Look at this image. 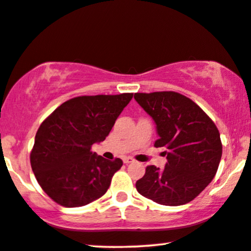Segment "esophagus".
Masks as SVG:
<instances>
[{"label":"esophagus","mask_w":251,"mask_h":251,"mask_svg":"<svg viewBox=\"0 0 251 251\" xmlns=\"http://www.w3.org/2000/svg\"><path fill=\"white\" fill-rule=\"evenodd\" d=\"M123 162L125 163V164H129V163H133V162H134V159H133L132 157H124V158H123Z\"/></svg>","instance_id":"obj_1"}]
</instances>
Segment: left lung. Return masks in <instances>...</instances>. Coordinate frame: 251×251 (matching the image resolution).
Listing matches in <instances>:
<instances>
[{
  "label": "left lung",
  "instance_id": "1",
  "mask_svg": "<svg viewBox=\"0 0 251 251\" xmlns=\"http://www.w3.org/2000/svg\"><path fill=\"white\" fill-rule=\"evenodd\" d=\"M134 99L155 120L168 163L159 170L148 165L135 183L145 198L163 205L193 201L212 181L223 145L212 119L195 102L176 92L135 93Z\"/></svg>",
  "mask_w": 251,
  "mask_h": 251
}]
</instances>
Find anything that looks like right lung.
I'll use <instances>...</instances> for the list:
<instances>
[{"label": "right lung", "instance_id": "add662e5", "mask_svg": "<svg viewBox=\"0 0 251 251\" xmlns=\"http://www.w3.org/2000/svg\"><path fill=\"white\" fill-rule=\"evenodd\" d=\"M133 93L83 95L66 101L43 120L29 160L39 185L65 208L96 201L108 190L123 160H108L92 151L104 140Z\"/></svg>", "mask_w": 251, "mask_h": 251}]
</instances>
